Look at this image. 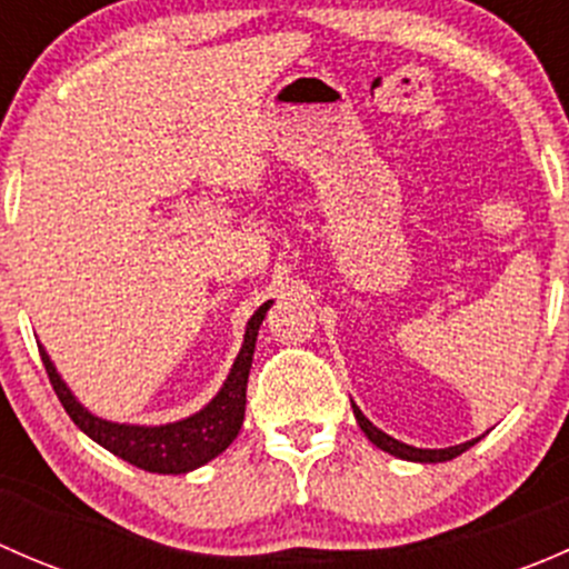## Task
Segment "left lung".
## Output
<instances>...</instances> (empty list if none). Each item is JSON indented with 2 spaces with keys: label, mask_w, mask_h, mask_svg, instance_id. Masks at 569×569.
<instances>
[{
  "label": "left lung",
  "mask_w": 569,
  "mask_h": 569,
  "mask_svg": "<svg viewBox=\"0 0 569 569\" xmlns=\"http://www.w3.org/2000/svg\"><path fill=\"white\" fill-rule=\"evenodd\" d=\"M355 410V418H358L360 429L366 432V438L371 440V443L377 446V449L388 451V455L399 457V460H412V462H446V460H455V457H460L462 451H468L470 446L476 443V440H468V443H460V446H451V449H416V446H407V443H399V440L391 438V435H386L382 429H377L375 423L369 421V418L363 416V412L358 410V407L352 405Z\"/></svg>",
  "instance_id": "8db88e82"
}]
</instances>
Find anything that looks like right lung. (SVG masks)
I'll use <instances>...</instances> for the list:
<instances>
[{
	"label": "right lung",
	"instance_id": "right-lung-1",
	"mask_svg": "<svg viewBox=\"0 0 569 569\" xmlns=\"http://www.w3.org/2000/svg\"><path fill=\"white\" fill-rule=\"evenodd\" d=\"M269 311V302H263L248 321L242 352L233 363L222 391L209 401L200 412L183 418V421L164 423V427H126V423H112L104 418H96L73 399L66 382L51 366L49 355L40 347V360L46 366L51 388L57 399L66 407L71 421L82 429L88 438L104 446L120 460L137 465L151 473H187V470L200 468L233 443L244 421V401H248V377L252 366V352H256V336L261 327L263 313Z\"/></svg>",
	"mask_w": 569,
	"mask_h": 569
}]
</instances>
